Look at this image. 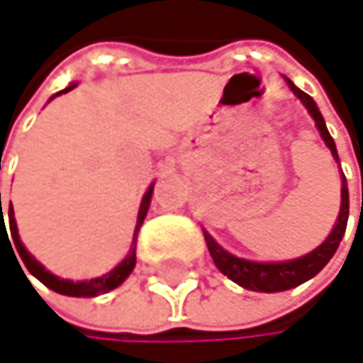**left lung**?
<instances>
[{
	"label": "left lung",
	"instance_id": "8db88e82",
	"mask_svg": "<svg viewBox=\"0 0 363 363\" xmlns=\"http://www.w3.org/2000/svg\"><path fill=\"white\" fill-rule=\"evenodd\" d=\"M286 84L293 90V94L306 105V109L310 111V116L316 122V128H318L323 142L331 150L333 159L340 163L338 150H335V144L327 131L325 120H323L314 99L310 94L301 92L291 79H286ZM347 221H349V187H347V178L342 174V202H340L338 221H335L333 230L329 232V237L316 250H312L310 254H306L301 258L281 260V262H254V260H245V258H239L235 254L225 252L206 230H204V239H206V245H208V252L213 256L215 267L223 275H228L232 281H237L239 286H243L247 291H256V293H281V291L295 289V286H299V284L308 281L331 260V256L335 254V250H338V245L345 237Z\"/></svg>",
	"mask_w": 363,
	"mask_h": 363
}]
</instances>
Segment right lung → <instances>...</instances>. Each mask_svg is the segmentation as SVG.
Instances as JSON below:
<instances>
[{
  "mask_svg": "<svg viewBox=\"0 0 363 363\" xmlns=\"http://www.w3.org/2000/svg\"><path fill=\"white\" fill-rule=\"evenodd\" d=\"M72 88H77V84H70L68 88H64L62 92H70ZM62 92H57V94H62ZM53 99V96H51ZM152 189H155V183L148 187V191L144 194V198H142V204H140V213H138V225H135V235H133V243H131V250H128V254H126V258L118 264V267H113L109 273H105V275H101V277H94V279H84V281H72V279H62V277H57V275H53L51 271H47L28 250H25V245L21 243V239H18V228H16V221H14V211H12V202H10V208H8V215H10V235H12V241H14V245H16V252H18V256H21V260L25 262V267H28V271L36 277V279H40L47 289H51V291H55V293H60V295H68V297H96V295H101V293H109V291H113V289H118L120 284L131 275V271L135 269V245H138V232H140V228H142V223H144V219H146V213H148V206H150V198H152ZM0 213H1V194H0ZM1 217H4V213H1ZM1 232H4V228H6V223L1 221ZM21 267V264H18ZM25 273V271H23Z\"/></svg>",
  "mask_w": 363,
  "mask_h": 363,
  "instance_id": "add662e5",
  "label": "right lung"
}]
</instances>
